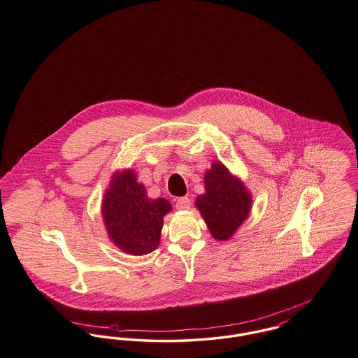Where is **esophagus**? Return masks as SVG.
Masks as SVG:
<instances>
[{
	"label": "esophagus",
	"mask_w": 358,
	"mask_h": 358,
	"mask_svg": "<svg viewBox=\"0 0 358 358\" xmlns=\"http://www.w3.org/2000/svg\"><path fill=\"white\" fill-rule=\"evenodd\" d=\"M176 208L178 210H187L190 208V200L187 197H180L176 203Z\"/></svg>",
	"instance_id": "34e87169"
}]
</instances>
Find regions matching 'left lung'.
<instances>
[{"instance_id":"left-lung-1","label":"left lung","mask_w":358,"mask_h":358,"mask_svg":"<svg viewBox=\"0 0 358 358\" xmlns=\"http://www.w3.org/2000/svg\"><path fill=\"white\" fill-rule=\"evenodd\" d=\"M204 194L194 204L216 240H228L251 213L252 194L244 182L234 176L220 161L205 171Z\"/></svg>"}]
</instances>
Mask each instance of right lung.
Instances as JSON below:
<instances>
[{"label":"right lung","mask_w":358,"mask_h":358,"mask_svg":"<svg viewBox=\"0 0 358 358\" xmlns=\"http://www.w3.org/2000/svg\"><path fill=\"white\" fill-rule=\"evenodd\" d=\"M171 210L166 199L148 197L131 169L117 171L104 192L102 216L108 238L129 255H146L159 244L164 217Z\"/></svg>","instance_id":"right-lung-1"}]
</instances>
